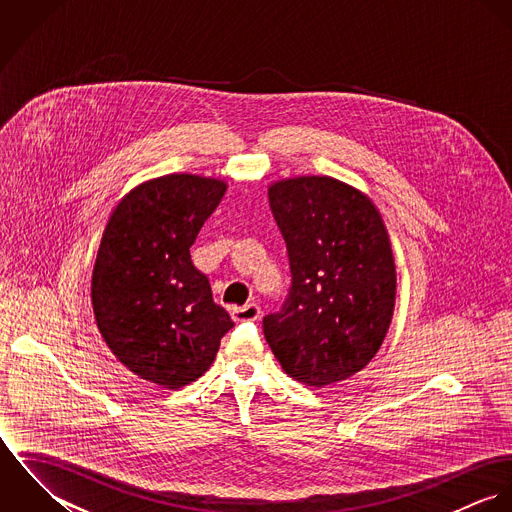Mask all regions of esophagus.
Segmentation results:
<instances>
[{
	"label": "esophagus",
	"mask_w": 512,
	"mask_h": 512,
	"mask_svg": "<svg viewBox=\"0 0 512 512\" xmlns=\"http://www.w3.org/2000/svg\"><path fill=\"white\" fill-rule=\"evenodd\" d=\"M262 315V309L258 303H246L242 307L232 309L234 321H258Z\"/></svg>",
	"instance_id": "34e87169"
}]
</instances>
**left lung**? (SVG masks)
I'll return each instance as SVG.
<instances>
[{"label":"left lung","instance_id":"1","mask_svg":"<svg viewBox=\"0 0 512 512\" xmlns=\"http://www.w3.org/2000/svg\"><path fill=\"white\" fill-rule=\"evenodd\" d=\"M290 256L292 288L282 311L264 317L266 341L286 374L329 386L361 372L394 315L396 264L374 201L327 175L268 187Z\"/></svg>","mask_w":512,"mask_h":512}]
</instances>
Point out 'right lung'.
<instances>
[{
  "label": "right lung",
  "mask_w": 512,
  "mask_h": 512,
  "mask_svg": "<svg viewBox=\"0 0 512 512\" xmlns=\"http://www.w3.org/2000/svg\"><path fill=\"white\" fill-rule=\"evenodd\" d=\"M226 187L191 173L147 179L102 230L90 282L98 331L122 365L159 388L203 376L234 325L189 252Z\"/></svg>",
  "instance_id": "obj_1"
}]
</instances>
